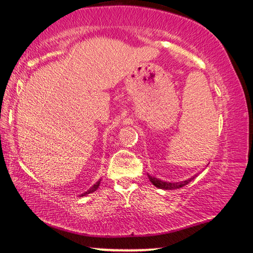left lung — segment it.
Returning a JSON list of instances; mask_svg holds the SVG:
<instances>
[{
	"mask_svg": "<svg viewBox=\"0 0 253 253\" xmlns=\"http://www.w3.org/2000/svg\"><path fill=\"white\" fill-rule=\"evenodd\" d=\"M148 177H149V180H150L151 183L156 186V187H158L160 189H176V188L184 187L185 185H187L188 183H190V181L194 179V178L197 177V175H194L193 177H190L189 179H186L184 181H177V183H169V181L160 180L159 178L152 177L149 175V173H148Z\"/></svg>",
	"mask_w": 253,
	"mask_h": 253,
	"instance_id": "1",
	"label": "left lung"
}]
</instances>
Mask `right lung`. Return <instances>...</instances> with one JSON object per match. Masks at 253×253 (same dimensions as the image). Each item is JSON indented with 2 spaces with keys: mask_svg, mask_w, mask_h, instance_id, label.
<instances>
[{
  "mask_svg": "<svg viewBox=\"0 0 253 253\" xmlns=\"http://www.w3.org/2000/svg\"><path fill=\"white\" fill-rule=\"evenodd\" d=\"M99 184H101V179H98V181H96V183H95L92 187H90L89 189H87V192H84L83 194H81V197H83V196H86V195H88V194H92V193H94L95 190H96L98 187H99Z\"/></svg>",
  "mask_w": 253,
  "mask_h": 253,
  "instance_id": "add662e5",
  "label": "right lung"
}]
</instances>
